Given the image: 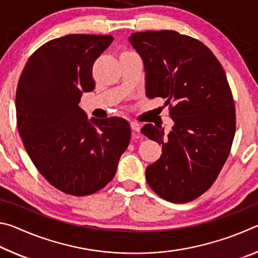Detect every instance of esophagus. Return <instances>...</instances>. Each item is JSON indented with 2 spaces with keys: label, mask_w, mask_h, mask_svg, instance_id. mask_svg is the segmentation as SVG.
<instances>
[{
  "label": "esophagus",
  "mask_w": 258,
  "mask_h": 258,
  "mask_svg": "<svg viewBox=\"0 0 258 258\" xmlns=\"http://www.w3.org/2000/svg\"><path fill=\"white\" fill-rule=\"evenodd\" d=\"M131 125V128H132V131H134V132H140V130H141V126H140V124H138L137 121H131L130 123Z\"/></svg>",
  "instance_id": "obj_1"
}]
</instances>
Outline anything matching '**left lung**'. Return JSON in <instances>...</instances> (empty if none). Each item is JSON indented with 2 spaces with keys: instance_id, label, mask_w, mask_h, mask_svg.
Masks as SVG:
<instances>
[{
  "instance_id": "1",
  "label": "left lung",
  "mask_w": 258,
  "mask_h": 258,
  "mask_svg": "<svg viewBox=\"0 0 258 258\" xmlns=\"http://www.w3.org/2000/svg\"><path fill=\"white\" fill-rule=\"evenodd\" d=\"M128 42L141 56L146 95L165 99L173 127L147 124L141 132L163 146L146 169L149 186L171 203L191 202L208 190L230 154L235 110L226 75L202 42L174 30L134 33Z\"/></svg>"
}]
</instances>
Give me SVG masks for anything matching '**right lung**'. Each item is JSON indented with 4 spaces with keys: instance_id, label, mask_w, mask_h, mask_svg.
Wrapping results in <instances>:
<instances>
[{
    "instance_id": "1",
    "label": "right lung",
    "mask_w": 258,
    "mask_h": 258,
    "mask_svg": "<svg viewBox=\"0 0 258 258\" xmlns=\"http://www.w3.org/2000/svg\"><path fill=\"white\" fill-rule=\"evenodd\" d=\"M111 35L73 34L45 43L28 59L16 92L25 149L45 180L72 196L102 189L115 176L131 138L120 117L87 118L83 93L94 90L92 66Z\"/></svg>"
}]
</instances>
